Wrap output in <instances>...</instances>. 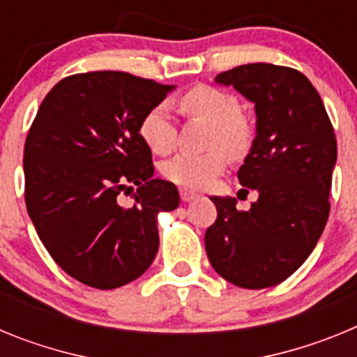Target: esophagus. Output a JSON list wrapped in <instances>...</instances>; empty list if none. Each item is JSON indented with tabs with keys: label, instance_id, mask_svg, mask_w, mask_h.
Listing matches in <instances>:
<instances>
[{
	"label": "esophagus",
	"instance_id": "esophagus-1",
	"mask_svg": "<svg viewBox=\"0 0 357 357\" xmlns=\"http://www.w3.org/2000/svg\"><path fill=\"white\" fill-rule=\"evenodd\" d=\"M181 198L182 202H191L195 198H198V195L193 193V191H188V189H181Z\"/></svg>",
	"mask_w": 357,
	"mask_h": 357
}]
</instances>
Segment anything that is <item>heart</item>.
I'll use <instances>...</instances> for the list:
<instances>
[{"instance_id":"1","label":"heart","mask_w":357,"mask_h":357,"mask_svg":"<svg viewBox=\"0 0 357 357\" xmlns=\"http://www.w3.org/2000/svg\"><path fill=\"white\" fill-rule=\"evenodd\" d=\"M181 105L189 116L213 125L211 143L239 155L248 146L250 132L239 116L241 103L234 94L211 85H197L182 96ZM139 135L153 153H169L175 146L176 128L168 103L151 107L139 123ZM216 148L207 153H178L164 164V175L173 184L185 189H206L225 172V151Z\"/></svg>"}]
</instances>
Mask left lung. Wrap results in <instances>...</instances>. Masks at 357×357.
Returning <instances> with one entry per match:
<instances>
[{
	"label": "left lung",
	"mask_w": 357,
	"mask_h": 357,
	"mask_svg": "<svg viewBox=\"0 0 357 357\" xmlns=\"http://www.w3.org/2000/svg\"><path fill=\"white\" fill-rule=\"evenodd\" d=\"M214 84L254 103L255 137L238 178L257 200L238 211L236 198H211L218 218L206 232L207 257L234 286L270 288L301 268L324 232L336 137L320 94L296 69L255 62Z\"/></svg>",
	"instance_id": "left-lung-1"
}]
</instances>
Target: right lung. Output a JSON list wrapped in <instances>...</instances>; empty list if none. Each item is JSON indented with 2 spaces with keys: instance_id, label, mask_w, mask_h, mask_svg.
I'll use <instances>...</instances> for the list:
<instances>
[{
  "instance_id": "right-lung-1",
  "label": "right lung",
  "mask_w": 357,
  "mask_h": 357,
  "mask_svg": "<svg viewBox=\"0 0 357 357\" xmlns=\"http://www.w3.org/2000/svg\"><path fill=\"white\" fill-rule=\"evenodd\" d=\"M175 89L119 71L73 75L40 103L24 144V200L40 241L73 279L114 289L143 275L159 250V213L178 207L153 178L139 123ZM139 185L135 206L117 195ZM132 188V185H130Z\"/></svg>"
}]
</instances>
